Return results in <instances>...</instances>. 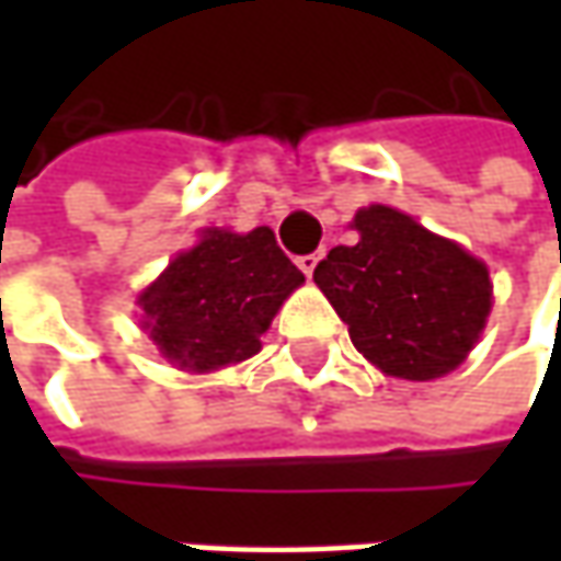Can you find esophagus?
Returning <instances> with one entry per match:
<instances>
[{
	"label": "esophagus",
	"mask_w": 561,
	"mask_h": 561,
	"mask_svg": "<svg viewBox=\"0 0 561 561\" xmlns=\"http://www.w3.org/2000/svg\"><path fill=\"white\" fill-rule=\"evenodd\" d=\"M318 259H321V252H309V255H299L296 265L302 268V274H312L314 265H318Z\"/></svg>",
	"instance_id": "1"
}]
</instances>
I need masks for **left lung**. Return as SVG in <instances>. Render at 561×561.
I'll return each instance as SVG.
<instances>
[{"label":"left lung","mask_w":561,"mask_h":561,"mask_svg":"<svg viewBox=\"0 0 561 561\" xmlns=\"http://www.w3.org/2000/svg\"><path fill=\"white\" fill-rule=\"evenodd\" d=\"M356 247H334L314 284L380 371L434 380L462 362L490 314V274L462 247L387 205L362 208Z\"/></svg>","instance_id":"obj_1"}]
</instances>
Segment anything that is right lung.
<instances>
[{"instance_id": "obj_1", "label": "right lung", "mask_w": 561, "mask_h": 561, "mask_svg": "<svg viewBox=\"0 0 561 561\" xmlns=\"http://www.w3.org/2000/svg\"><path fill=\"white\" fill-rule=\"evenodd\" d=\"M268 227L208 230L140 296L142 324L168 362L211 371L255 356L280 302L302 284Z\"/></svg>"}]
</instances>
